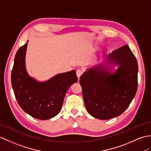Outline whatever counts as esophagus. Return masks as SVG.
<instances>
[{"label": "esophagus", "mask_w": 151, "mask_h": 151, "mask_svg": "<svg viewBox=\"0 0 151 151\" xmlns=\"http://www.w3.org/2000/svg\"><path fill=\"white\" fill-rule=\"evenodd\" d=\"M83 74V70H82L81 69H78L76 70V75L77 76H78V79H79V78L81 77V76Z\"/></svg>", "instance_id": "1"}]
</instances>
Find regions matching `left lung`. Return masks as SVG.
I'll use <instances>...</instances> for the list:
<instances>
[{
  "label": "left lung",
  "instance_id": "8db88e82",
  "mask_svg": "<svg viewBox=\"0 0 151 151\" xmlns=\"http://www.w3.org/2000/svg\"><path fill=\"white\" fill-rule=\"evenodd\" d=\"M108 58L120 66L115 73L98 66L88 70L79 79L86 110L101 120L120 115L129 106L138 88V63L129 46L113 50Z\"/></svg>",
  "mask_w": 151,
  "mask_h": 151
}]
</instances>
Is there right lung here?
Listing matches in <instances>:
<instances>
[{"label":"right lung","mask_w":151,"mask_h":151,"mask_svg":"<svg viewBox=\"0 0 151 151\" xmlns=\"http://www.w3.org/2000/svg\"><path fill=\"white\" fill-rule=\"evenodd\" d=\"M27 44L19 48L14 57L12 84L18 104L29 115L47 120L57 115L68 88L78 81L76 72L60 73L44 83L30 78L25 70V54Z\"/></svg>","instance_id":"right-lung-1"}]
</instances>
